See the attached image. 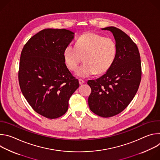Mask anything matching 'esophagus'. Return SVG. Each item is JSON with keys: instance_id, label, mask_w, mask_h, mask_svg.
Listing matches in <instances>:
<instances>
[{"instance_id": "34e87169", "label": "esophagus", "mask_w": 160, "mask_h": 160, "mask_svg": "<svg viewBox=\"0 0 160 160\" xmlns=\"http://www.w3.org/2000/svg\"><path fill=\"white\" fill-rule=\"evenodd\" d=\"M78 81H79V83H80V85H82L83 83H85V81H84L83 80H82V79H79V80H78Z\"/></svg>"}]
</instances>
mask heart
<instances>
[{
    "instance_id": "b5f03b06",
    "label": "heart",
    "mask_w": 160,
    "mask_h": 160,
    "mask_svg": "<svg viewBox=\"0 0 160 160\" xmlns=\"http://www.w3.org/2000/svg\"><path fill=\"white\" fill-rule=\"evenodd\" d=\"M117 54L116 42L112 38L89 32L82 35L76 45L68 44L63 52L68 68L75 71L83 58L84 64L76 74L86 78L92 75L106 73L115 61Z\"/></svg>"
}]
</instances>
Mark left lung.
Wrapping results in <instances>:
<instances>
[{"mask_svg":"<svg viewBox=\"0 0 160 160\" xmlns=\"http://www.w3.org/2000/svg\"><path fill=\"white\" fill-rule=\"evenodd\" d=\"M115 37L117 54L110 69L100 78L87 82L91 92L88 103L96 115L108 118L123 111L138 92L142 75L138 46L122 30L114 27L102 28Z\"/></svg>","mask_w":160,"mask_h":160,"instance_id":"left-lung-1","label":"left lung"}]
</instances>
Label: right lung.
<instances>
[{"mask_svg": "<svg viewBox=\"0 0 160 160\" xmlns=\"http://www.w3.org/2000/svg\"><path fill=\"white\" fill-rule=\"evenodd\" d=\"M74 38L66 29L47 28L31 37L21 53L18 80L21 92L35 111L49 119L66 113L79 87L68 69L63 52Z\"/></svg>", "mask_w": 160, "mask_h": 160, "instance_id": "1", "label": "right lung"}]
</instances>
